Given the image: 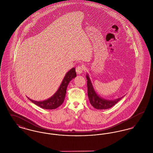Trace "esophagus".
Listing matches in <instances>:
<instances>
[{
	"label": "esophagus",
	"mask_w": 153,
	"mask_h": 153,
	"mask_svg": "<svg viewBox=\"0 0 153 153\" xmlns=\"http://www.w3.org/2000/svg\"><path fill=\"white\" fill-rule=\"evenodd\" d=\"M84 67H83V66L79 65L78 66L76 67V72H77V73L78 74H79L82 73V72L84 71Z\"/></svg>",
	"instance_id": "34e87169"
}]
</instances>
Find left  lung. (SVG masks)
Returning a JSON list of instances; mask_svg holds the SVG:
<instances>
[{
	"mask_svg": "<svg viewBox=\"0 0 153 153\" xmlns=\"http://www.w3.org/2000/svg\"><path fill=\"white\" fill-rule=\"evenodd\" d=\"M87 80L88 96L91 104L95 108L97 109H108L115 105L117 102L120 101L123 97L118 98L114 100H106L103 98L99 97L96 93L94 88L92 86L90 79L87 74Z\"/></svg>",
	"mask_w": 153,
	"mask_h": 153,
	"instance_id": "obj_1",
	"label": "left lung"
}]
</instances>
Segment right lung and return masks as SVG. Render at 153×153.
<instances>
[{
	"label": "right lung",
	"instance_id": "right-lung-1",
	"mask_svg": "<svg viewBox=\"0 0 153 153\" xmlns=\"http://www.w3.org/2000/svg\"><path fill=\"white\" fill-rule=\"evenodd\" d=\"M76 77V73L75 68H73L66 74L65 76L62 81V83L58 88L57 91L51 97L42 102L34 101L33 100H31V99H29V97L28 99L31 102L36 104V105L44 109H56L63 103L65 97L68 85L69 84V82Z\"/></svg>",
	"mask_w": 153,
	"mask_h": 153
}]
</instances>
